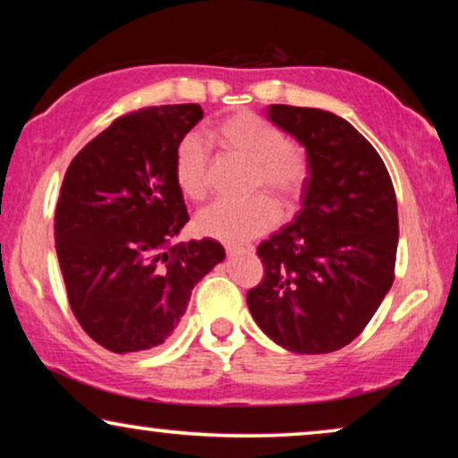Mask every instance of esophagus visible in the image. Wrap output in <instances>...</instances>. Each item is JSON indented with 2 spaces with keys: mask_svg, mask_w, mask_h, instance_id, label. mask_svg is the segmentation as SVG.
I'll list each match as a JSON object with an SVG mask.
<instances>
[{
  "mask_svg": "<svg viewBox=\"0 0 458 458\" xmlns=\"http://www.w3.org/2000/svg\"><path fill=\"white\" fill-rule=\"evenodd\" d=\"M225 250H227L229 256L233 254H252L254 252V246H225Z\"/></svg>",
  "mask_w": 458,
  "mask_h": 458,
  "instance_id": "34e87169",
  "label": "esophagus"
}]
</instances>
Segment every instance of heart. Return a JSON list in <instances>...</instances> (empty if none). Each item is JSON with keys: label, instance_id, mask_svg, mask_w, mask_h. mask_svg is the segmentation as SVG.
Listing matches in <instances>:
<instances>
[{"label": "heart", "instance_id": "1", "mask_svg": "<svg viewBox=\"0 0 458 458\" xmlns=\"http://www.w3.org/2000/svg\"><path fill=\"white\" fill-rule=\"evenodd\" d=\"M208 137L223 154L248 162L243 193L250 198L208 206L196 218L198 233L225 243H242L267 233L277 223V208L272 202L285 212L302 198L310 174L309 156L287 141L284 129L252 110L225 116ZM173 174L187 199L202 202L208 196L210 154L198 135L190 133L177 143Z\"/></svg>", "mask_w": 458, "mask_h": 458}]
</instances>
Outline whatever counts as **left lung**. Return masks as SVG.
Masks as SVG:
<instances>
[{
  "label": "left lung",
  "mask_w": 458,
  "mask_h": 458,
  "mask_svg": "<svg viewBox=\"0 0 458 458\" xmlns=\"http://www.w3.org/2000/svg\"><path fill=\"white\" fill-rule=\"evenodd\" d=\"M268 118L306 148L310 174L302 210L260 242L265 275L248 290L259 327L292 352L348 346L394 284L398 206L390 173L344 118L273 104Z\"/></svg>",
  "instance_id": "obj_1"
}]
</instances>
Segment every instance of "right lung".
<instances>
[{
    "mask_svg": "<svg viewBox=\"0 0 458 458\" xmlns=\"http://www.w3.org/2000/svg\"><path fill=\"white\" fill-rule=\"evenodd\" d=\"M202 116L198 104L127 112L74 156L62 181L54 235L68 302L110 352L165 342L193 285L225 259L208 237L173 246L190 221L174 148Z\"/></svg>",
    "mask_w": 458,
    "mask_h": 458,
    "instance_id": "1",
    "label": "right lung"
}]
</instances>
